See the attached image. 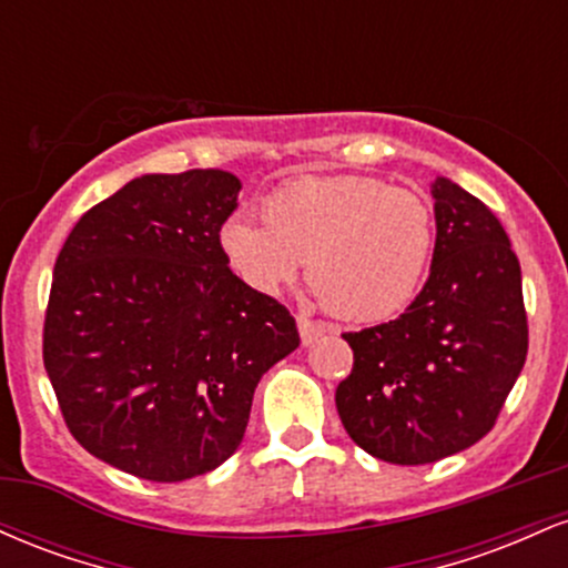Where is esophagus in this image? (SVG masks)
<instances>
[{
  "label": "esophagus",
  "mask_w": 568,
  "mask_h": 568,
  "mask_svg": "<svg viewBox=\"0 0 568 568\" xmlns=\"http://www.w3.org/2000/svg\"><path fill=\"white\" fill-rule=\"evenodd\" d=\"M296 325H298V336H302L304 344H312L317 336L325 334V325L315 323V321H312V317H306V315H298L296 317Z\"/></svg>",
  "instance_id": "obj_1"
}]
</instances>
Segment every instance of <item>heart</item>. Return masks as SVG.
Returning <instances> with one entry per match:
<instances>
[{
  "instance_id": "1",
  "label": "heart",
  "mask_w": 568,
  "mask_h": 568,
  "mask_svg": "<svg viewBox=\"0 0 568 568\" xmlns=\"http://www.w3.org/2000/svg\"><path fill=\"white\" fill-rule=\"evenodd\" d=\"M262 221L232 219L221 247L251 288L277 296L298 277L325 310L352 323L393 317L419 291L435 221L410 189L371 175H315L275 189Z\"/></svg>"
}]
</instances>
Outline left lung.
Here are the masks:
<instances>
[{
    "label": "left lung",
    "instance_id": "8db88e82",
    "mask_svg": "<svg viewBox=\"0 0 568 568\" xmlns=\"http://www.w3.org/2000/svg\"><path fill=\"white\" fill-rule=\"evenodd\" d=\"M433 266L397 321L344 334L355 355L336 408L363 452L429 465L478 443L526 363L520 264L491 211L435 179Z\"/></svg>",
    "mask_w": 568,
    "mask_h": 568
}]
</instances>
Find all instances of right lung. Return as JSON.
I'll return each mask as SVG.
<instances>
[{
	"mask_svg": "<svg viewBox=\"0 0 568 568\" xmlns=\"http://www.w3.org/2000/svg\"><path fill=\"white\" fill-rule=\"evenodd\" d=\"M240 189L213 168L141 175L90 207L55 258L44 371L77 443L135 478L224 465L258 379L298 347L291 312L221 247Z\"/></svg>",
	"mask_w": 568,
	"mask_h": 568,
	"instance_id": "add662e5",
	"label": "right lung"
}]
</instances>
